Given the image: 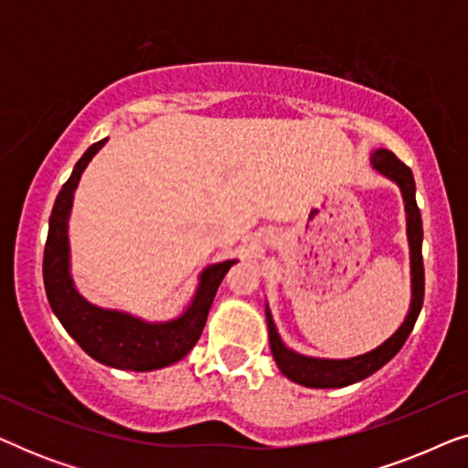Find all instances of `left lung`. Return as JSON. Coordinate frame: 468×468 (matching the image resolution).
<instances>
[{"mask_svg": "<svg viewBox=\"0 0 468 468\" xmlns=\"http://www.w3.org/2000/svg\"><path fill=\"white\" fill-rule=\"evenodd\" d=\"M373 165L383 175L399 183L402 189V197H405V208H407V232L409 242H411V271H413V303L411 311L405 319V324L400 325L399 332L392 338H388L381 347H377L370 354L351 357V360H315V357H304L293 354L281 343L274 328L271 313L266 311L268 319V335H271V351L274 362L281 368L287 379L300 383L306 388H345L351 383L367 379L368 375H373L379 370L383 364H388L392 357L399 354L402 345L411 335L415 322L424 304V258H421V239H424V229H421V215L415 202V181L413 172L407 164H402L392 151H377L373 155Z\"/></svg>", "mask_w": 468, "mask_h": 468, "instance_id": "1", "label": "left lung"}]
</instances>
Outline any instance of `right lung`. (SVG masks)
I'll list each match as a JSON object with an SVG mask.
<instances>
[{"label": "right lung", "mask_w": 468, "mask_h": 468, "mask_svg": "<svg viewBox=\"0 0 468 468\" xmlns=\"http://www.w3.org/2000/svg\"><path fill=\"white\" fill-rule=\"evenodd\" d=\"M101 144L104 140L89 146L85 155L76 162L72 176L63 183L55 200L48 219L47 245H44V290H47L50 309L59 317L63 328L93 360L114 368L144 373V370L170 367L189 354L207 324L217 287L226 277L229 266L236 264V260L207 268L202 272L194 303L183 317L168 324H144L123 313L101 311L85 303L74 290L68 272V217L82 170Z\"/></svg>", "instance_id": "obj_1"}]
</instances>
